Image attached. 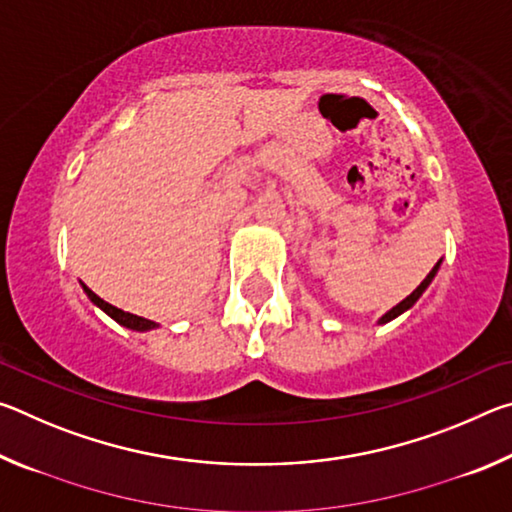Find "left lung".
Here are the masks:
<instances>
[{
  "instance_id": "8db88e82",
  "label": "left lung",
  "mask_w": 512,
  "mask_h": 512,
  "mask_svg": "<svg viewBox=\"0 0 512 512\" xmlns=\"http://www.w3.org/2000/svg\"><path fill=\"white\" fill-rule=\"evenodd\" d=\"M440 262H443V259H440ZM440 262L436 264V266H433L431 268V271H429V275L427 277H424V280L420 282V287L418 289H415L413 293H411V296H406L402 302H400V305H395L391 311H386V314L384 316H381L379 318V325H384V323H388V320H393V318H397V316H400V314H404V311L406 309H411L413 305H415V302H418V298L422 296V293H424V289H427L429 287V284H431V280H433V277H436V273H438V268H440Z\"/></svg>"
}]
</instances>
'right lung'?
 Masks as SVG:
<instances>
[{
    "label": "right lung",
    "mask_w": 512,
    "mask_h": 512,
    "mask_svg": "<svg viewBox=\"0 0 512 512\" xmlns=\"http://www.w3.org/2000/svg\"><path fill=\"white\" fill-rule=\"evenodd\" d=\"M81 287H83V291H85V293H88V298L94 302V305H97L99 309L106 311V314H108L112 320H117L119 325H124V327H128V329H135V332H146V329L158 327V325L153 323V320H146V318H142V316L128 314V311H121V309H117V307H112L110 302H106L103 298H99L97 293H94L92 289L85 287L83 282H81Z\"/></svg>",
    "instance_id": "add662e5"
}]
</instances>
